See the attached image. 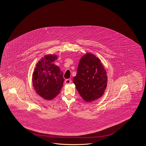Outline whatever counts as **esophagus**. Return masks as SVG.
Instances as JSON below:
<instances>
[{"instance_id":"1","label":"esophagus","mask_w":146,"mask_h":146,"mask_svg":"<svg viewBox=\"0 0 146 146\" xmlns=\"http://www.w3.org/2000/svg\"><path fill=\"white\" fill-rule=\"evenodd\" d=\"M65 82L66 84H71V82H72V80H71V79H66L65 80Z\"/></svg>"}]
</instances>
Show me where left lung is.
Segmentation results:
<instances>
[{"label":"left lung","instance_id":"1","mask_svg":"<svg viewBox=\"0 0 146 146\" xmlns=\"http://www.w3.org/2000/svg\"><path fill=\"white\" fill-rule=\"evenodd\" d=\"M106 72L100 59L92 53L80 60L73 83L84 101L92 102L102 97L107 86Z\"/></svg>","mask_w":146,"mask_h":146}]
</instances>
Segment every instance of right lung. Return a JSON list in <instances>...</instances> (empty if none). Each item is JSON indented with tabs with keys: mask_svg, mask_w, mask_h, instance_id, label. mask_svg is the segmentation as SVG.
<instances>
[{
	"mask_svg": "<svg viewBox=\"0 0 146 146\" xmlns=\"http://www.w3.org/2000/svg\"><path fill=\"white\" fill-rule=\"evenodd\" d=\"M57 58V56L53 54L42 58L33 74V84L36 92L46 100L57 96L64 82L62 72L53 63Z\"/></svg>",
	"mask_w": 146,
	"mask_h": 146,
	"instance_id": "obj_1",
	"label": "right lung"
}]
</instances>
